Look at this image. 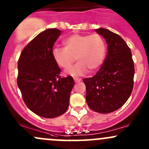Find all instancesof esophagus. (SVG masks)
<instances>
[{"label":"esophagus","mask_w":149,"mask_h":149,"mask_svg":"<svg viewBox=\"0 0 149 149\" xmlns=\"http://www.w3.org/2000/svg\"><path fill=\"white\" fill-rule=\"evenodd\" d=\"M74 80L75 82H79L81 80V79H80V78H74Z\"/></svg>","instance_id":"esophagus-1"}]
</instances>
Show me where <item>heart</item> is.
Segmentation results:
<instances>
[{"label": "heart", "mask_w": 149, "mask_h": 149, "mask_svg": "<svg viewBox=\"0 0 149 149\" xmlns=\"http://www.w3.org/2000/svg\"><path fill=\"white\" fill-rule=\"evenodd\" d=\"M63 44L65 47L53 48L52 57L60 68L65 70L70 68L77 59V63L67 71L72 76H82L88 70L93 72L103 64L107 45L100 35L75 33L65 39Z\"/></svg>", "instance_id": "b5f03b06"}]
</instances>
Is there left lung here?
<instances>
[{
	"instance_id": "obj_1",
	"label": "left lung",
	"mask_w": 149,
	"mask_h": 149,
	"mask_svg": "<svg viewBox=\"0 0 149 149\" xmlns=\"http://www.w3.org/2000/svg\"><path fill=\"white\" fill-rule=\"evenodd\" d=\"M107 43V53L97 74L85 78L86 101L91 109L107 113L119 109L130 97L135 70L131 49L118 34L104 28L95 30Z\"/></svg>"
}]
</instances>
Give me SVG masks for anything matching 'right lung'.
Here are the masks:
<instances>
[{
    "mask_svg": "<svg viewBox=\"0 0 149 149\" xmlns=\"http://www.w3.org/2000/svg\"><path fill=\"white\" fill-rule=\"evenodd\" d=\"M61 34L56 28L38 34L24 47L17 62V84L30 110L40 116L55 118L69 107L74 84L71 76L61 77L52 57V47Z\"/></svg>",
    "mask_w": 149,
    "mask_h": 149,
    "instance_id": "right-lung-1",
    "label": "right lung"
}]
</instances>
